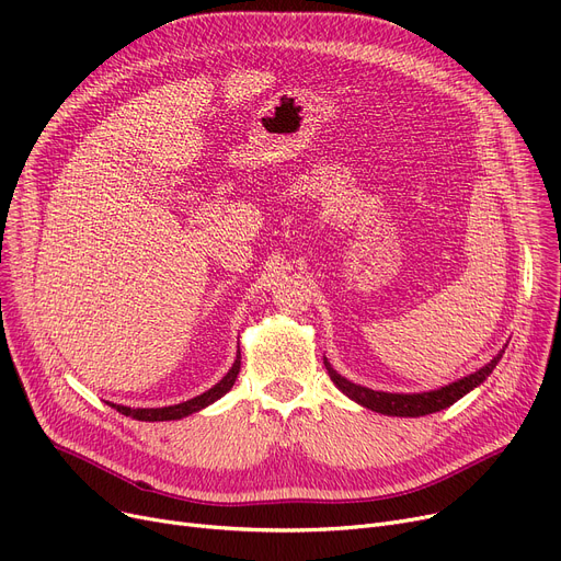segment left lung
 I'll return each instance as SVG.
<instances>
[{
	"instance_id": "1",
	"label": "left lung",
	"mask_w": 561,
	"mask_h": 561,
	"mask_svg": "<svg viewBox=\"0 0 561 561\" xmlns=\"http://www.w3.org/2000/svg\"><path fill=\"white\" fill-rule=\"evenodd\" d=\"M504 351H500L483 369L470 374L468 378H462L458 382H451L443 389H435V392H424V394H387V392H374V389L359 387L346 378H341L325 359V369L332 378V382L344 392L348 399L357 401L359 405L382 412V415H394V417H422L431 415V412L445 410L451 403H456L460 397H466L470 389L481 385L485 378L491 376V371L497 367V362Z\"/></svg>"
}]
</instances>
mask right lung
Returning <instances> with one entry per match:
<instances>
[{
    "instance_id": "1",
    "label": "right lung",
    "mask_w": 561,
    "mask_h": 561,
    "mask_svg": "<svg viewBox=\"0 0 561 561\" xmlns=\"http://www.w3.org/2000/svg\"><path fill=\"white\" fill-rule=\"evenodd\" d=\"M238 371H240V353H238V357H236V362H233V367H231V371L217 382L215 387H210L208 392H204L202 397H194V399H190V401H185V403H179V405H169V408H126V405H116V403H112V408H116L121 415H126V417H133V420H139V422H167V420H181V417H187V415H192V412H197V410H202V408H206V405H210L213 401H217L220 397H225L229 389L233 387V382H236V378H238Z\"/></svg>"
}]
</instances>
